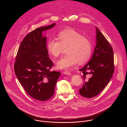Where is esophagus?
I'll return each instance as SVG.
<instances>
[{
	"label": "esophagus",
	"mask_w": 127,
	"mask_h": 127,
	"mask_svg": "<svg viewBox=\"0 0 127 127\" xmlns=\"http://www.w3.org/2000/svg\"><path fill=\"white\" fill-rule=\"evenodd\" d=\"M63 74H66V75H71V74L70 73V72H69V71H64L63 72Z\"/></svg>",
	"instance_id": "34e87169"
}]
</instances>
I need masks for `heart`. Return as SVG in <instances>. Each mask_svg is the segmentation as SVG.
<instances>
[{"mask_svg":"<svg viewBox=\"0 0 127 127\" xmlns=\"http://www.w3.org/2000/svg\"><path fill=\"white\" fill-rule=\"evenodd\" d=\"M57 40L50 39L47 48L50 55L58 57L63 49L67 55L58 60L56 66L59 69H69L78 62L82 64L88 61L92 55V44L90 40L73 29H66L57 34Z\"/></svg>","mask_w":127,"mask_h":127,"instance_id":"1","label":"heart"}]
</instances>
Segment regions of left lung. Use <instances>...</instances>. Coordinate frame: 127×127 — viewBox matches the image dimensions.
Returning <instances> with one entry per match:
<instances>
[{"label": "left lung", "instance_id": "left-lung-1", "mask_svg": "<svg viewBox=\"0 0 127 127\" xmlns=\"http://www.w3.org/2000/svg\"><path fill=\"white\" fill-rule=\"evenodd\" d=\"M96 46L90 60L79 70L84 81L80 95L86 98L98 95L111 79L114 72V52L111 45L96 27ZM86 77L90 78L85 81Z\"/></svg>", "mask_w": 127, "mask_h": 127}]
</instances>
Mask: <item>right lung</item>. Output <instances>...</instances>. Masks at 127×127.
I'll return each instance as SVG.
<instances>
[{"instance_id": "1", "label": "right lung", "mask_w": 127, "mask_h": 127, "mask_svg": "<svg viewBox=\"0 0 127 127\" xmlns=\"http://www.w3.org/2000/svg\"><path fill=\"white\" fill-rule=\"evenodd\" d=\"M35 29L28 33L18 50L14 65L15 74L27 93L33 98L46 101L52 97L61 73L50 71L53 62L49 57L43 31L55 26Z\"/></svg>"}]
</instances>
